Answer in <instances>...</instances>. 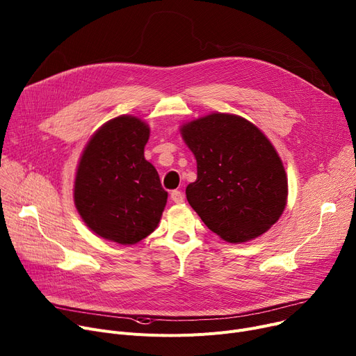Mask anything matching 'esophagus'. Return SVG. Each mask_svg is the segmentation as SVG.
I'll return each mask as SVG.
<instances>
[{
    "label": "esophagus",
    "mask_w": 356,
    "mask_h": 356,
    "mask_svg": "<svg viewBox=\"0 0 356 356\" xmlns=\"http://www.w3.org/2000/svg\"><path fill=\"white\" fill-rule=\"evenodd\" d=\"M170 197H172V200L175 203H183L184 202V196H183V193L180 191H173L170 193Z\"/></svg>",
    "instance_id": "1"
}]
</instances>
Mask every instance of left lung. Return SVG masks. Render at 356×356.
<instances>
[{"label": "left lung", "mask_w": 356, "mask_h": 356, "mask_svg": "<svg viewBox=\"0 0 356 356\" xmlns=\"http://www.w3.org/2000/svg\"><path fill=\"white\" fill-rule=\"evenodd\" d=\"M181 136L197 161V179L186 187L187 202L211 232L241 243L277 222L288 180L262 131L239 115L213 113L184 124Z\"/></svg>", "instance_id": "left-lung-1"}]
</instances>
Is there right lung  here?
Listing matches in <instances>:
<instances>
[{
	"mask_svg": "<svg viewBox=\"0 0 356 356\" xmlns=\"http://www.w3.org/2000/svg\"><path fill=\"white\" fill-rule=\"evenodd\" d=\"M149 127L120 115L91 137L79 163L74 202L86 225L102 238L134 245L160 222L168 192L145 159Z\"/></svg>",
	"mask_w": 356,
	"mask_h": 356,
	"instance_id": "add662e5",
	"label": "right lung"
}]
</instances>
